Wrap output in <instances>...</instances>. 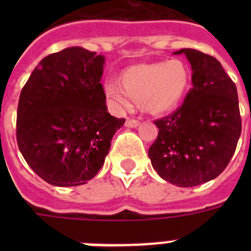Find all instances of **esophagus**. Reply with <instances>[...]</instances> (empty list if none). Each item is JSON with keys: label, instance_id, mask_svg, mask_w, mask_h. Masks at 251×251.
<instances>
[{"label": "esophagus", "instance_id": "34e87169", "mask_svg": "<svg viewBox=\"0 0 251 251\" xmlns=\"http://www.w3.org/2000/svg\"><path fill=\"white\" fill-rule=\"evenodd\" d=\"M139 120H134V118H127L125 122V125L127 126V127H137V126H139Z\"/></svg>", "mask_w": 251, "mask_h": 251}]
</instances>
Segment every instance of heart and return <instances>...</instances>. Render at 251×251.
<instances>
[{"mask_svg": "<svg viewBox=\"0 0 251 251\" xmlns=\"http://www.w3.org/2000/svg\"><path fill=\"white\" fill-rule=\"evenodd\" d=\"M122 87L104 83V94L118 110H130L134 101L153 114L173 109L189 86V70L179 60L135 65L121 74Z\"/></svg>", "mask_w": 251, "mask_h": 251, "instance_id": "heart-1", "label": "heart"}]
</instances>
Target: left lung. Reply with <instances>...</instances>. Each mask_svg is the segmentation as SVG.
<instances>
[{
	"label": "left lung",
	"mask_w": 251,
	"mask_h": 251,
	"mask_svg": "<svg viewBox=\"0 0 251 251\" xmlns=\"http://www.w3.org/2000/svg\"><path fill=\"white\" fill-rule=\"evenodd\" d=\"M191 65L193 88L182 105L155 121L156 141L149 150L153 169L176 186L216 178L226 168L241 135L237 88L215 57L179 49Z\"/></svg>",
	"instance_id": "left-lung-1"
}]
</instances>
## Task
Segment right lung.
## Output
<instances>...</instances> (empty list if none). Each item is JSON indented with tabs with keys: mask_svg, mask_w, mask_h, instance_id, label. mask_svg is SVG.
Wrapping results in <instances>:
<instances>
[{
	"mask_svg": "<svg viewBox=\"0 0 251 251\" xmlns=\"http://www.w3.org/2000/svg\"><path fill=\"white\" fill-rule=\"evenodd\" d=\"M104 62L82 47L66 48L43 58L22 90L18 147L50 185L78 186L94 178L125 124L108 113L100 83Z\"/></svg>",
	"mask_w": 251,
	"mask_h": 251,
	"instance_id": "right-lung-1",
	"label": "right lung"
}]
</instances>
